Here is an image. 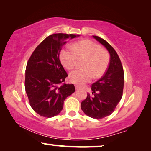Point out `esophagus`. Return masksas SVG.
<instances>
[{"instance_id":"esophagus-1","label":"esophagus","mask_w":151,"mask_h":151,"mask_svg":"<svg viewBox=\"0 0 151 151\" xmlns=\"http://www.w3.org/2000/svg\"><path fill=\"white\" fill-rule=\"evenodd\" d=\"M75 89H76V91H78V90H80L81 88L79 87L78 86H75Z\"/></svg>"}]
</instances>
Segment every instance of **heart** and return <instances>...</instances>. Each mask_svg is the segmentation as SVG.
I'll return each mask as SVG.
<instances>
[{
	"instance_id": "1",
	"label": "heart",
	"mask_w": 151,
	"mask_h": 151,
	"mask_svg": "<svg viewBox=\"0 0 151 151\" xmlns=\"http://www.w3.org/2000/svg\"><path fill=\"white\" fill-rule=\"evenodd\" d=\"M78 58H85L83 63L84 68L76 69L69 75V80L75 85H85L90 82L94 76L100 78L108 68L109 55L102 50L100 46L90 40L76 42L71 45V48L64 49L60 53L61 63L68 70L75 67Z\"/></svg>"
}]
</instances>
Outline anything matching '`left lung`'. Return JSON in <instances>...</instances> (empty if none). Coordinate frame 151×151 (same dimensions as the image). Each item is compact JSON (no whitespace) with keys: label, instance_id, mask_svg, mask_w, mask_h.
Returning a JSON list of instances; mask_svg holds the SVG:
<instances>
[{"label":"left lung","instance_id":"8db88e82","mask_svg":"<svg viewBox=\"0 0 151 151\" xmlns=\"http://www.w3.org/2000/svg\"><path fill=\"white\" fill-rule=\"evenodd\" d=\"M110 54V63L106 73L91 86L92 94H87L81 103V109L86 115L101 119L111 114L121 101L124 87V71L115 50L105 40L93 36Z\"/></svg>","mask_w":151,"mask_h":151}]
</instances>
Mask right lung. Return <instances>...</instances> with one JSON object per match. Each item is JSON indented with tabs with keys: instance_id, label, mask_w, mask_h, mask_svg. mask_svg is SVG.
I'll return each instance as SVG.
<instances>
[{
	"instance_id": "add662e5",
	"label": "right lung",
	"mask_w": 151,
	"mask_h": 151,
	"mask_svg": "<svg viewBox=\"0 0 151 151\" xmlns=\"http://www.w3.org/2000/svg\"><path fill=\"white\" fill-rule=\"evenodd\" d=\"M77 35L57 33L48 36L35 48L27 62L25 91L32 109L51 118L63 110L64 101L75 91L73 84L63 83L68 76L59 59L66 40Z\"/></svg>"
}]
</instances>
